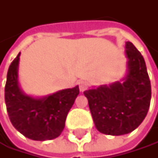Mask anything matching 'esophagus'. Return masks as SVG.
I'll list each match as a JSON object with an SVG mask.
<instances>
[{
  "mask_svg": "<svg viewBox=\"0 0 158 158\" xmlns=\"http://www.w3.org/2000/svg\"><path fill=\"white\" fill-rule=\"evenodd\" d=\"M89 84L87 81H78V87H80V91L81 92H84L85 90H87Z\"/></svg>",
  "mask_w": 158,
  "mask_h": 158,
  "instance_id": "obj_1",
  "label": "esophagus"
}]
</instances>
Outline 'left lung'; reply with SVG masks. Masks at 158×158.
<instances>
[{"mask_svg": "<svg viewBox=\"0 0 158 158\" xmlns=\"http://www.w3.org/2000/svg\"><path fill=\"white\" fill-rule=\"evenodd\" d=\"M128 74L122 82L83 93L97 129L105 135L129 134L141 124L151 103V81L145 60L135 45L126 42Z\"/></svg>", "mask_w": 158, "mask_h": 158, "instance_id": "8db88e82", "label": "left lung"}]
</instances>
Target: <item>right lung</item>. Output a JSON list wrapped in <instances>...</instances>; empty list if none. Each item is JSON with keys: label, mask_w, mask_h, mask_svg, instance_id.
Instances as JSON below:
<instances>
[{"label": "right lung", "mask_w": 158, "mask_h": 158, "mask_svg": "<svg viewBox=\"0 0 158 158\" xmlns=\"http://www.w3.org/2000/svg\"><path fill=\"white\" fill-rule=\"evenodd\" d=\"M19 53L11 62L4 88V100L12 125L33 140H51L64 129L67 114L80 94L78 86L59 91L44 98L24 95L18 83Z\"/></svg>", "instance_id": "1"}]
</instances>
